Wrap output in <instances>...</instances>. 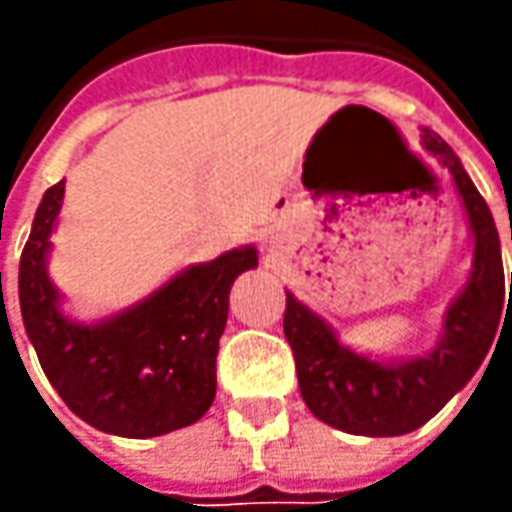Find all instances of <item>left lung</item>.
Segmentation results:
<instances>
[{"label": "left lung", "mask_w": 512, "mask_h": 512, "mask_svg": "<svg viewBox=\"0 0 512 512\" xmlns=\"http://www.w3.org/2000/svg\"><path fill=\"white\" fill-rule=\"evenodd\" d=\"M422 139L450 170L476 239L470 285L447 310L436 350L419 362H370L342 347L319 316L287 293L285 336L293 347L302 399L316 419L353 436H402L433 419L479 370L502 325L504 305L512 302V285L510 293L504 290L502 250L490 207L442 136L424 130Z\"/></svg>", "instance_id": "8db88e82"}]
</instances>
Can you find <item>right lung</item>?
<instances>
[{"label":"right lung","instance_id":"right-lung-1","mask_svg":"<svg viewBox=\"0 0 512 512\" xmlns=\"http://www.w3.org/2000/svg\"><path fill=\"white\" fill-rule=\"evenodd\" d=\"M62 196L65 182L45 190L19 262L22 319L45 376L79 419L113 436L148 439L199 422L216 396L230 285L256 267V250L190 267L105 325H76L59 313L45 273Z\"/></svg>","mask_w":512,"mask_h":512}]
</instances>
